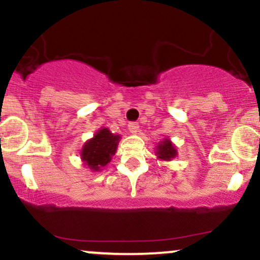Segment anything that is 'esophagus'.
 Listing matches in <instances>:
<instances>
[{
	"instance_id": "esophagus-1",
	"label": "esophagus",
	"mask_w": 260,
	"mask_h": 260,
	"mask_svg": "<svg viewBox=\"0 0 260 260\" xmlns=\"http://www.w3.org/2000/svg\"><path fill=\"white\" fill-rule=\"evenodd\" d=\"M128 129L131 131V133H137L139 131V123L138 122H131L128 124Z\"/></svg>"
}]
</instances>
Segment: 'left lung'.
<instances>
[{
    "label": "left lung",
    "instance_id": "obj_1",
    "mask_svg": "<svg viewBox=\"0 0 260 260\" xmlns=\"http://www.w3.org/2000/svg\"><path fill=\"white\" fill-rule=\"evenodd\" d=\"M156 153H157V157H160V159H162V160H171L172 157H175L176 154H177L176 153L175 147L168 139L157 145Z\"/></svg>",
    "mask_w": 260,
    "mask_h": 260
}]
</instances>
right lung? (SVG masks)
<instances>
[{"label":"right lung","instance_id":"add662e5","mask_svg":"<svg viewBox=\"0 0 260 260\" xmlns=\"http://www.w3.org/2000/svg\"><path fill=\"white\" fill-rule=\"evenodd\" d=\"M120 136H113L107 128H103L88 140L82 150V159L91 170H100L111 161V156L116 153Z\"/></svg>","mask_w":260,"mask_h":260}]
</instances>
